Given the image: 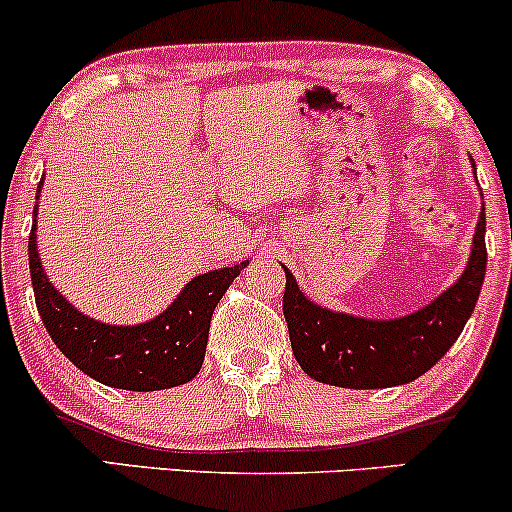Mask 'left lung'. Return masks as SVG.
I'll use <instances>...</instances> for the list:
<instances>
[{"mask_svg":"<svg viewBox=\"0 0 512 512\" xmlns=\"http://www.w3.org/2000/svg\"><path fill=\"white\" fill-rule=\"evenodd\" d=\"M469 161L474 170V158L469 156ZM281 267L286 272L284 317L291 349L310 378L349 390L407 385L448 354L479 301L486 274V214L481 207L460 279L424 308L402 317L375 320L317 305L301 291L289 267Z\"/></svg>","mask_w":512,"mask_h":512,"instance_id":"8db88e82","label":"left lung"}]
</instances>
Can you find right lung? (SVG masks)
<instances>
[{
  "mask_svg": "<svg viewBox=\"0 0 512 512\" xmlns=\"http://www.w3.org/2000/svg\"><path fill=\"white\" fill-rule=\"evenodd\" d=\"M43 178L38 182L40 197ZM38 204L28 236V262L35 305L45 330L81 373L98 383L132 392H156L190 383L207 351L216 303L250 260L211 269L182 286L163 313L139 325H110L76 310L45 274L38 252Z\"/></svg>",
  "mask_w": 512,
  "mask_h": 512,
  "instance_id": "add662e5",
  "label": "right lung"
}]
</instances>
